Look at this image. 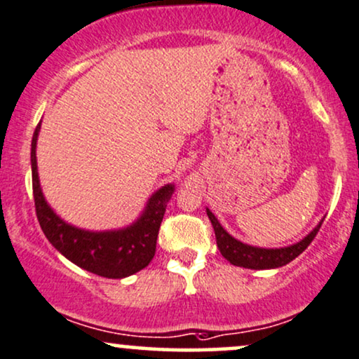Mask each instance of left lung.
<instances>
[{"mask_svg":"<svg viewBox=\"0 0 359 359\" xmlns=\"http://www.w3.org/2000/svg\"><path fill=\"white\" fill-rule=\"evenodd\" d=\"M206 215L210 218L211 224L215 228L216 234V245L221 255L226 258L229 263L234 266H241L248 269H273L285 266V264L291 263L296 256H299L304 250L309 246V243L315 240L316 233L320 231L323 218L320 223L313 228V231L306 234L302 241L294 243V245L285 246V248H258L241 243L236 238H233L226 229L219 224V221L216 219V216L211 213L206 208Z\"/></svg>","mask_w":359,"mask_h":359,"instance_id":"8db88e82","label":"left lung"}]
</instances>
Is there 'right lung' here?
<instances>
[{
    "label": "right lung",
    "mask_w": 359,
    "mask_h": 359,
    "mask_svg": "<svg viewBox=\"0 0 359 359\" xmlns=\"http://www.w3.org/2000/svg\"><path fill=\"white\" fill-rule=\"evenodd\" d=\"M39 130L41 123H38L31 140V172L36 216L48 241L76 266L103 278L121 280L148 266L156 251L158 231L168 201L175 193V184H165L153 193L143 213L130 226L108 231H90L73 226L61 219L44 200L36 163Z\"/></svg>",
    "instance_id": "add662e5"
}]
</instances>
